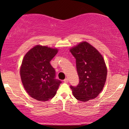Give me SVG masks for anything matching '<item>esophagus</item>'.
Returning <instances> with one entry per match:
<instances>
[{"label":"esophagus","mask_w":129,"mask_h":129,"mask_svg":"<svg viewBox=\"0 0 129 129\" xmlns=\"http://www.w3.org/2000/svg\"><path fill=\"white\" fill-rule=\"evenodd\" d=\"M63 82H64V83H68L69 82V79L68 78H66L64 80H63Z\"/></svg>","instance_id":"34e87169"}]
</instances>
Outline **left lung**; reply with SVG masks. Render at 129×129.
<instances>
[{
	"label": "left lung",
	"instance_id": "1",
	"mask_svg": "<svg viewBox=\"0 0 129 129\" xmlns=\"http://www.w3.org/2000/svg\"><path fill=\"white\" fill-rule=\"evenodd\" d=\"M76 59L79 83L70 86L75 98L82 102L96 98L103 89L107 77V68L103 56L86 42L70 49Z\"/></svg>",
	"mask_w": 129,
	"mask_h": 129
}]
</instances>
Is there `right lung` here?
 <instances>
[{"label":"right lung","instance_id":"add662e5","mask_svg":"<svg viewBox=\"0 0 129 129\" xmlns=\"http://www.w3.org/2000/svg\"><path fill=\"white\" fill-rule=\"evenodd\" d=\"M57 49L37 45L24 56L20 73L23 85L31 98L47 101L56 94L61 83L50 61L57 53Z\"/></svg>","mask_w":129,"mask_h":129}]
</instances>
